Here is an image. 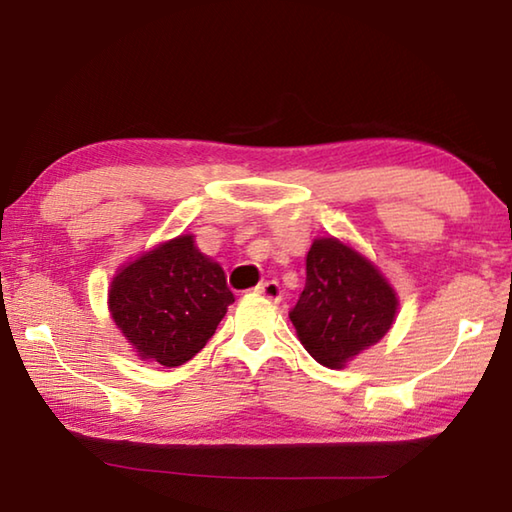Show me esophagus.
Instances as JSON below:
<instances>
[{"label":"esophagus","instance_id":"obj_1","mask_svg":"<svg viewBox=\"0 0 512 512\" xmlns=\"http://www.w3.org/2000/svg\"><path fill=\"white\" fill-rule=\"evenodd\" d=\"M255 291L259 293V296H264V298L273 300V302H280L282 300V289H280V284H277L275 280H268V282L257 284Z\"/></svg>","mask_w":512,"mask_h":512}]
</instances>
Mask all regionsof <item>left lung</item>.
I'll list each match as a JSON object with an SVG mask.
<instances>
[{
	"label": "left lung",
	"mask_w": 512,
	"mask_h": 512,
	"mask_svg": "<svg viewBox=\"0 0 512 512\" xmlns=\"http://www.w3.org/2000/svg\"><path fill=\"white\" fill-rule=\"evenodd\" d=\"M395 314V289L370 259L334 237L311 244L305 289L289 318L320 366L343 368L391 329Z\"/></svg>",
	"instance_id": "8db88e82"
}]
</instances>
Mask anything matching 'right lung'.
Returning <instances> with one entry per match:
<instances>
[{"mask_svg": "<svg viewBox=\"0 0 512 512\" xmlns=\"http://www.w3.org/2000/svg\"><path fill=\"white\" fill-rule=\"evenodd\" d=\"M235 296L223 268L176 237L119 268L108 291L112 320L142 359L183 366L212 339Z\"/></svg>", "mask_w": 512, "mask_h": 512, "instance_id": "obj_1", "label": "right lung"}]
</instances>
